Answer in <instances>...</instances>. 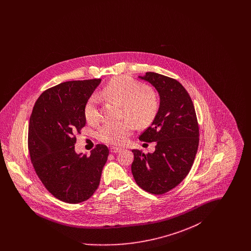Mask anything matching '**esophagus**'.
Wrapping results in <instances>:
<instances>
[{"label":"esophagus","instance_id":"esophagus-1","mask_svg":"<svg viewBox=\"0 0 251 251\" xmlns=\"http://www.w3.org/2000/svg\"><path fill=\"white\" fill-rule=\"evenodd\" d=\"M110 151L113 152V153H117V152H120V151H121V149L118 148V147H112L111 150H110Z\"/></svg>","mask_w":251,"mask_h":251}]
</instances>
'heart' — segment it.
Segmentation results:
<instances>
[{
  "instance_id": "heart-1",
  "label": "heart",
  "mask_w": 251,
  "mask_h": 251,
  "mask_svg": "<svg viewBox=\"0 0 251 251\" xmlns=\"http://www.w3.org/2000/svg\"><path fill=\"white\" fill-rule=\"evenodd\" d=\"M99 95L122 104V116L126 117L120 121L105 123L98 131L99 139L111 145L125 143L135 130V123L139 127L149 126L155 120L160 108V100L155 90L129 76L113 78ZM84 115L89 124L95 125L100 122L98 96L88 98L84 104Z\"/></svg>"
}]
</instances>
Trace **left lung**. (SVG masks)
Here are the masks:
<instances>
[{
    "label": "left lung",
    "mask_w": 251,
    "mask_h": 251,
    "mask_svg": "<svg viewBox=\"0 0 251 251\" xmlns=\"http://www.w3.org/2000/svg\"><path fill=\"white\" fill-rule=\"evenodd\" d=\"M140 79L152 84L160 96L155 120L139 139L155 142L152 153L132 150L131 172L145 191L162 195L173 189L187 176L199 148L200 130L191 98L177 80L155 72Z\"/></svg>",
    "instance_id": "8db88e82"
}]
</instances>
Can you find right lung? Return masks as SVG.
I'll list each match as a JSON object with an SVG mask.
<instances>
[{
    "label": "right lung",
    "mask_w": 251,
    "mask_h": 251,
    "mask_svg": "<svg viewBox=\"0 0 251 251\" xmlns=\"http://www.w3.org/2000/svg\"><path fill=\"white\" fill-rule=\"evenodd\" d=\"M100 79L70 81L36 100L28 131V150L37 177L64 202H83L99 187L109 150L98 144L90 155L75 151V132L85 125L84 107Z\"/></svg>",
    "instance_id": "add662e5"
}]
</instances>
